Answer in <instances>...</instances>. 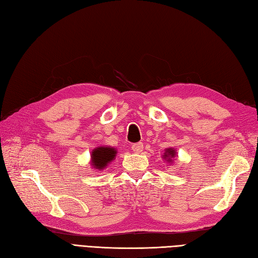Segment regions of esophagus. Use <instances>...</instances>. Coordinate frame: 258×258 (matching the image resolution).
<instances>
[{"instance_id":"esophagus-1","label":"esophagus","mask_w":258,"mask_h":258,"mask_svg":"<svg viewBox=\"0 0 258 258\" xmlns=\"http://www.w3.org/2000/svg\"><path fill=\"white\" fill-rule=\"evenodd\" d=\"M143 143H136V144H133L132 145V150L134 151V153H141V151L143 150Z\"/></svg>"}]
</instances>
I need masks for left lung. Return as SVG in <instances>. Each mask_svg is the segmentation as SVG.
I'll return each instance as SVG.
<instances>
[{
  "instance_id": "1",
  "label": "left lung",
  "mask_w": 258,
  "mask_h": 258,
  "mask_svg": "<svg viewBox=\"0 0 258 258\" xmlns=\"http://www.w3.org/2000/svg\"><path fill=\"white\" fill-rule=\"evenodd\" d=\"M166 155H164V158L166 157H170V158H172V157H174V155H175V153H174V150L173 149H171V148H169V149H167V153H164ZM170 158H169V160H170ZM171 161V160H170Z\"/></svg>"
}]
</instances>
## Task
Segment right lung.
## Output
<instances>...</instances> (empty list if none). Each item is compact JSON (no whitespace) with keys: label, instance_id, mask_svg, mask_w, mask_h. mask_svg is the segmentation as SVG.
I'll list each match as a JSON object with an SVG mask.
<instances>
[{"label":"right lung","instance_id":"add662e5","mask_svg":"<svg viewBox=\"0 0 258 258\" xmlns=\"http://www.w3.org/2000/svg\"><path fill=\"white\" fill-rule=\"evenodd\" d=\"M115 154H116V151L114 148H110V147L96 148L91 154L92 166H94L98 170L103 169L110 161L113 160V158L115 157Z\"/></svg>","mask_w":258,"mask_h":258}]
</instances>
